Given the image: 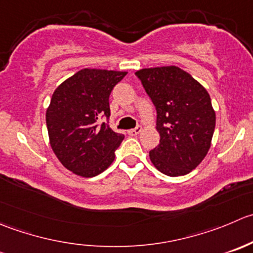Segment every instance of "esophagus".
Listing matches in <instances>:
<instances>
[{"label":"esophagus","mask_w":253,"mask_h":253,"mask_svg":"<svg viewBox=\"0 0 253 253\" xmlns=\"http://www.w3.org/2000/svg\"><path fill=\"white\" fill-rule=\"evenodd\" d=\"M142 132V127L141 126H137L136 128H133V129H128V131H127V133L129 134V136H137V134H139Z\"/></svg>","instance_id":"esophagus-1"}]
</instances>
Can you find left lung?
I'll list each match as a JSON object with an SVG mask.
<instances>
[{
    "mask_svg": "<svg viewBox=\"0 0 253 253\" xmlns=\"http://www.w3.org/2000/svg\"><path fill=\"white\" fill-rule=\"evenodd\" d=\"M137 77L157 110L159 144L149 152L153 166L169 176L197 168L211 146L216 116L209 92L174 65L144 68Z\"/></svg>",
    "mask_w": 253,
    "mask_h": 253,
    "instance_id": "left-lung-1",
    "label": "left lung"
}]
</instances>
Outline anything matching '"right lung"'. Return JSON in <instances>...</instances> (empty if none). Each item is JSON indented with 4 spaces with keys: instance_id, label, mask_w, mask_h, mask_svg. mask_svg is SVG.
I'll list each match as a JSON object with an SVG mask.
<instances>
[{
    "instance_id": "add662e5",
    "label": "right lung",
    "mask_w": 253,
    "mask_h": 253,
    "mask_svg": "<svg viewBox=\"0 0 253 253\" xmlns=\"http://www.w3.org/2000/svg\"><path fill=\"white\" fill-rule=\"evenodd\" d=\"M127 72L82 69L53 92L45 112L49 143L60 163L74 174L91 178L109 168L124 134L109 124V97Z\"/></svg>"
}]
</instances>
